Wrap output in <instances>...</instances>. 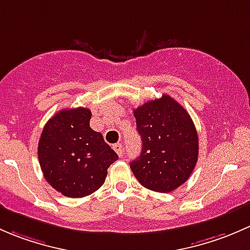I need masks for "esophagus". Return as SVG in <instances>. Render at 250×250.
Wrapping results in <instances>:
<instances>
[{"mask_svg": "<svg viewBox=\"0 0 250 250\" xmlns=\"http://www.w3.org/2000/svg\"><path fill=\"white\" fill-rule=\"evenodd\" d=\"M113 149H114L115 153L119 156H123V154H124V146H123L122 143L114 144V146H113Z\"/></svg>", "mask_w": 250, "mask_h": 250, "instance_id": "esophagus-1", "label": "esophagus"}]
</instances>
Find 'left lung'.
<instances>
[{
	"instance_id": "1",
	"label": "left lung",
	"mask_w": 250,
	"mask_h": 250,
	"mask_svg": "<svg viewBox=\"0 0 250 250\" xmlns=\"http://www.w3.org/2000/svg\"><path fill=\"white\" fill-rule=\"evenodd\" d=\"M133 115L142 150L130 163L131 171L146 189L173 191L188 181L199 158V136L192 119L166 94L136 108Z\"/></svg>"
}]
</instances>
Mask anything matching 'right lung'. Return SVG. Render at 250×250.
Segmentation results:
<instances>
[{
    "label": "right lung",
    "mask_w": 250,
    "mask_h": 250,
    "mask_svg": "<svg viewBox=\"0 0 250 250\" xmlns=\"http://www.w3.org/2000/svg\"><path fill=\"white\" fill-rule=\"evenodd\" d=\"M89 108H69L56 113L44 125L38 142L43 176L63 196L78 199L104 185L107 169L118 154L104 136L90 127Z\"/></svg>",
    "instance_id": "1"
}]
</instances>
